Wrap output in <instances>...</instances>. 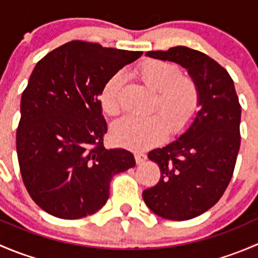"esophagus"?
<instances>
[{"instance_id": "34e87169", "label": "esophagus", "mask_w": 258, "mask_h": 258, "mask_svg": "<svg viewBox=\"0 0 258 258\" xmlns=\"http://www.w3.org/2000/svg\"><path fill=\"white\" fill-rule=\"evenodd\" d=\"M147 158V156L142 152H136L135 153V160H136L137 163H142Z\"/></svg>"}]
</instances>
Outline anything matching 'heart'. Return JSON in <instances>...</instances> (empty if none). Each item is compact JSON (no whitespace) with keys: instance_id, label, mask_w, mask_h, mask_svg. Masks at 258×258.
I'll list each match as a JSON object with an SVG mask.
<instances>
[{"instance_id":"1","label":"heart","mask_w":258,"mask_h":258,"mask_svg":"<svg viewBox=\"0 0 258 258\" xmlns=\"http://www.w3.org/2000/svg\"><path fill=\"white\" fill-rule=\"evenodd\" d=\"M137 76L147 87L157 92L153 111L146 117L126 116L113 123L111 135L117 145L131 150H145L160 144L168 134L179 136L196 117L200 108V90L194 79L182 76L177 64L150 58L141 62ZM123 75L117 72L103 85L100 103L103 112L114 116L121 110Z\"/></svg>"}]
</instances>
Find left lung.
<instances>
[{
  "mask_svg": "<svg viewBox=\"0 0 258 258\" xmlns=\"http://www.w3.org/2000/svg\"><path fill=\"white\" fill-rule=\"evenodd\" d=\"M146 56L187 70L200 90V111L176 141L148 152L161 171L158 183L142 192L162 218L186 221L215 206L227 188L240 151L241 105L228 72L207 54L184 46Z\"/></svg>",
  "mask_w": 258,
  "mask_h": 258,
  "instance_id": "1",
  "label": "left lung"
}]
</instances>
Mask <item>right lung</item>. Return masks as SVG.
Segmentation results:
<instances>
[{
	"label": "right lung",
	"instance_id": "right-lung-1",
	"mask_svg": "<svg viewBox=\"0 0 258 258\" xmlns=\"http://www.w3.org/2000/svg\"><path fill=\"white\" fill-rule=\"evenodd\" d=\"M141 51L71 41L37 62L21 97L16 148L21 176L43 211L77 220L102 209L114 175L136 165L123 148L107 150L98 96Z\"/></svg>",
	"mask_w": 258,
	"mask_h": 258
}]
</instances>
